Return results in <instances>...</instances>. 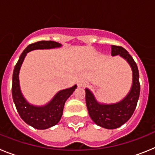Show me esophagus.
I'll list each match as a JSON object with an SVG mask.
<instances>
[{
    "instance_id": "obj_1",
    "label": "esophagus",
    "mask_w": 155,
    "mask_h": 155,
    "mask_svg": "<svg viewBox=\"0 0 155 155\" xmlns=\"http://www.w3.org/2000/svg\"><path fill=\"white\" fill-rule=\"evenodd\" d=\"M78 86L79 87H84V81L83 79H81L78 81Z\"/></svg>"
}]
</instances>
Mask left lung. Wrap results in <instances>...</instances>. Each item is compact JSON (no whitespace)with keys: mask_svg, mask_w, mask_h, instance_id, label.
Instances as JSON below:
<instances>
[{"mask_svg":"<svg viewBox=\"0 0 155 155\" xmlns=\"http://www.w3.org/2000/svg\"><path fill=\"white\" fill-rule=\"evenodd\" d=\"M120 55L127 61L133 72V84L124 99L115 104H101L94 94L85 88V101L88 114L94 124L105 129H116L128 121L136 109L140 96L139 71L133 57L122 46L112 45V56Z\"/></svg>","mask_w":155,"mask_h":155,"instance_id":"1","label":"left lung"}]
</instances>
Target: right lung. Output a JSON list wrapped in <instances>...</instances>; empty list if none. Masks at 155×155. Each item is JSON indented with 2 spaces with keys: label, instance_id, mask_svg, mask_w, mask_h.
<instances>
[{
  "label": "right lung",
  "instance_id": "1",
  "mask_svg": "<svg viewBox=\"0 0 155 155\" xmlns=\"http://www.w3.org/2000/svg\"><path fill=\"white\" fill-rule=\"evenodd\" d=\"M61 46V43L54 41H39L28 45L21 54L14 69L12 92L18 113L27 124L38 130H45L58 124L63 115L65 102L76 89L77 85L60 91L46 105L35 106L28 103L21 94L19 86V71L28 52L34 50L53 49Z\"/></svg>",
  "mask_w": 155,
  "mask_h": 155
}]
</instances>
